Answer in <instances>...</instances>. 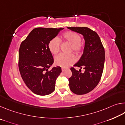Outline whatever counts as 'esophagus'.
<instances>
[{
    "instance_id": "esophagus-1",
    "label": "esophagus",
    "mask_w": 125,
    "mask_h": 125,
    "mask_svg": "<svg viewBox=\"0 0 125 125\" xmlns=\"http://www.w3.org/2000/svg\"><path fill=\"white\" fill-rule=\"evenodd\" d=\"M66 68H62V72H64V71H65V70H66Z\"/></svg>"
}]
</instances>
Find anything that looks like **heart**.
I'll return each instance as SVG.
<instances>
[{
	"label": "heart",
	"instance_id": "1",
	"mask_svg": "<svg viewBox=\"0 0 125 125\" xmlns=\"http://www.w3.org/2000/svg\"><path fill=\"white\" fill-rule=\"evenodd\" d=\"M62 40L71 45L69 52H73L76 55H79L83 50V45L81 42V37L72 31H68L62 35ZM61 42L57 37H54L50 40L48 44V48L53 54H57L60 50ZM75 57L72 54H63L57 56L54 58V63L57 65L67 68L75 62Z\"/></svg>",
	"mask_w": 125,
	"mask_h": 125
}]
</instances>
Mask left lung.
Here are the masks:
<instances>
[{
	"label": "left lung",
	"instance_id": "obj_1",
	"mask_svg": "<svg viewBox=\"0 0 125 125\" xmlns=\"http://www.w3.org/2000/svg\"><path fill=\"white\" fill-rule=\"evenodd\" d=\"M71 30L83 35L85 40L83 54L79 61L74 65L85 69L77 71L74 67L69 78L71 90L77 95L85 94L96 87L102 75L105 62V50L100 37L92 30L86 27H68Z\"/></svg>",
	"mask_w": 125,
	"mask_h": 125
}]
</instances>
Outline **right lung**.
Listing matches in <instances>:
<instances>
[{
  "mask_svg": "<svg viewBox=\"0 0 125 125\" xmlns=\"http://www.w3.org/2000/svg\"><path fill=\"white\" fill-rule=\"evenodd\" d=\"M62 29L37 27L20 45L18 64L21 76L29 89L39 95L53 92L56 80L62 72L58 66L48 70L54 60L48 44Z\"/></svg>",
  "mask_w": 125,
  "mask_h": 125,
  "instance_id": "right-lung-1",
  "label": "right lung"
}]
</instances>
